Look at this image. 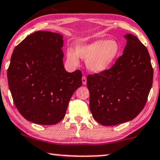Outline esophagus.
<instances>
[{
	"label": "esophagus",
	"instance_id": "obj_1",
	"mask_svg": "<svg viewBox=\"0 0 160 160\" xmlns=\"http://www.w3.org/2000/svg\"><path fill=\"white\" fill-rule=\"evenodd\" d=\"M82 84H84V85H85V84H87V78H86V76H82Z\"/></svg>",
	"mask_w": 160,
	"mask_h": 160
}]
</instances>
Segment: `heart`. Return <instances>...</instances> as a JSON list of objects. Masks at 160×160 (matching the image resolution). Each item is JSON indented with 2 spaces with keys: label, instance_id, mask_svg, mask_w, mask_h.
I'll use <instances>...</instances> for the list:
<instances>
[{
  "label": "heart",
  "instance_id": "b5f03b06",
  "mask_svg": "<svg viewBox=\"0 0 160 160\" xmlns=\"http://www.w3.org/2000/svg\"><path fill=\"white\" fill-rule=\"evenodd\" d=\"M120 45L113 39H99L89 43H80L67 49V58L69 63L77 66L79 57L86 61L88 69L94 72H102L108 70L119 56Z\"/></svg>",
  "mask_w": 160,
  "mask_h": 160
}]
</instances>
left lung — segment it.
Returning a JSON list of instances; mask_svg holds the SVG:
<instances>
[{
  "label": "left lung",
  "instance_id": "obj_1",
  "mask_svg": "<svg viewBox=\"0 0 160 160\" xmlns=\"http://www.w3.org/2000/svg\"><path fill=\"white\" fill-rule=\"evenodd\" d=\"M123 54L108 70L89 75L90 108L102 125L131 121L146 104L153 83V70L146 47L131 34L125 36Z\"/></svg>",
  "mask_w": 160,
  "mask_h": 160
}]
</instances>
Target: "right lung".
Listing matches in <instances>:
<instances>
[{
  "label": "right lung",
  "mask_w": 160,
  "mask_h": 160,
  "mask_svg": "<svg viewBox=\"0 0 160 160\" xmlns=\"http://www.w3.org/2000/svg\"><path fill=\"white\" fill-rule=\"evenodd\" d=\"M63 44L62 35L38 31L14 49L8 84L15 107L29 122L56 125L64 117L73 92L82 86L80 70H65Z\"/></svg>",
  "instance_id": "1"
}]
</instances>
